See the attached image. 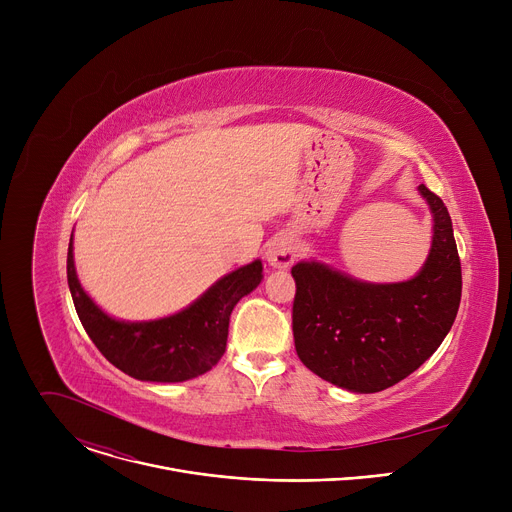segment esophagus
Masks as SVG:
<instances>
[{
    "mask_svg": "<svg viewBox=\"0 0 512 512\" xmlns=\"http://www.w3.org/2000/svg\"><path fill=\"white\" fill-rule=\"evenodd\" d=\"M265 257H267L271 267L287 269V267L294 265L296 259H298V243L291 235L279 233L269 241Z\"/></svg>",
    "mask_w": 512,
    "mask_h": 512,
    "instance_id": "34e87169",
    "label": "esophagus"
}]
</instances>
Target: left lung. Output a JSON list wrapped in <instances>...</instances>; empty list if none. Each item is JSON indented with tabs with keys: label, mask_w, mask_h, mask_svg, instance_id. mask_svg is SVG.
<instances>
[{
	"label": "left lung",
	"mask_w": 512,
	"mask_h": 512,
	"mask_svg": "<svg viewBox=\"0 0 512 512\" xmlns=\"http://www.w3.org/2000/svg\"><path fill=\"white\" fill-rule=\"evenodd\" d=\"M433 216L431 249L407 281L373 283L320 261L291 267L296 279L294 340L300 360L352 393H379L409 377L448 336L462 298L452 218L423 184Z\"/></svg>",
	"instance_id": "1"
}]
</instances>
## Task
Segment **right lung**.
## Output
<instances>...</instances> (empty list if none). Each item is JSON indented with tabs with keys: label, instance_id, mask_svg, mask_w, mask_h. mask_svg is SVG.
I'll list each match as a JSON object with an SVG mask.
<instances>
[{
	"label": "right lung",
	"instance_id": "1",
	"mask_svg": "<svg viewBox=\"0 0 512 512\" xmlns=\"http://www.w3.org/2000/svg\"><path fill=\"white\" fill-rule=\"evenodd\" d=\"M66 277L72 302L89 338L101 354L125 375L152 383H182L204 375L227 348L231 312L261 283L263 263L255 259L212 283L184 310L143 322H125L103 312L83 289L72 239L66 255Z\"/></svg>",
	"mask_w": 512,
	"mask_h": 512
}]
</instances>
